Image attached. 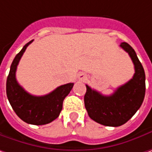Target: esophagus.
Here are the masks:
<instances>
[{
  "label": "esophagus",
  "instance_id": "34e87169",
  "mask_svg": "<svg viewBox=\"0 0 152 152\" xmlns=\"http://www.w3.org/2000/svg\"><path fill=\"white\" fill-rule=\"evenodd\" d=\"M84 77H85V76H83V77H81V79H83V78H84Z\"/></svg>",
  "mask_w": 152,
  "mask_h": 152
}]
</instances>
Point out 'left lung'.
Returning a JSON list of instances; mask_svg holds the SVG:
<instances>
[{"label":"left lung","instance_id":"8db88e82","mask_svg":"<svg viewBox=\"0 0 152 152\" xmlns=\"http://www.w3.org/2000/svg\"><path fill=\"white\" fill-rule=\"evenodd\" d=\"M120 47L131 58L135 73L131 80L117 88L110 96L101 94L86 85L84 104L89 117L96 122L109 127L126 123L141 106L145 94V75L133 48L127 42Z\"/></svg>","mask_w":152,"mask_h":152}]
</instances>
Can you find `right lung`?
Wrapping results in <instances>:
<instances>
[{
  "label": "right lung",
  "instance_id": "add662e5",
  "mask_svg": "<svg viewBox=\"0 0 152 152\" xmlns=\"http://www.w3.org/2000/svg\"><path fill=\"white\" fill-rule=\"evenodd\" d=\"M33 41L25 44L14 58L7 79V95L13 110L23 122L33 125H44L55 120L63 108V101L73 88L74 83L58 87L48 94L34 96L27 93L18 83L17 66L27 47Z\"/></svg>",
  "mask_w": 152,
  "mask_h": 152
}]
</instances>
